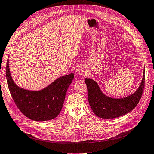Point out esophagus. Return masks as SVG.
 Returning a JSON list of instances; mask_svg holds the SVG:
<instances>
[{
  "label": "esophagus",
  "instance_id": "esophagus-1",
  "mask_svg": "<svg viewBox=\"0 0 154 154\" xmlns=\"http://www.w3.org/2000/svg\"><path fill=\"white\" fill-rule=\"evenodd\" d=\"M76 72L78 73V74L79 75H83L85 73V70L83 69V67H81V66H79L76 69Z\"/></svg>",
  "mask_w": 154,
  "mask_h": 154
}]
</instances>
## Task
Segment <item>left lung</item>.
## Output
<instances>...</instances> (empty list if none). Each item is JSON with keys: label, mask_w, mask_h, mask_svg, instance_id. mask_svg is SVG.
I'll list each match as a JSON object with an SVG mask.
<instances>
[{"label": "left lung", "mask_w": 154, "mask_h": 154, "mask_svg": "<svg viewBox=\"0 0 154 154\" xmlns=\"http://www.w3.org/2000/svg\"><path fill=\"white\" fill-rule=\"evenodd\" d=\"M85 83L88 89V98L94 113L101 119H114L130 112L138 103L145 86V72L137 91L123 98L106 96L101 91L98 83L92 79L86 78Z\"/></svg>", "instance_id": "1"}]
</instances>
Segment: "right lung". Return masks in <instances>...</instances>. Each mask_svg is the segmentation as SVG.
<instances>
[{
    "instance_id": "add662e5",
    "label": "right lung",
    "mask_w": 154,
    "mask_h": 154,
    "mask_svg": "<svg viewBox=\"0 0 154 154\" xmlns=\"http://www.w3.org/2000/svg\"><path fill=\"white\" fill-rule=\"evenodd\" d=\"M6 78L12 97L20 111L29 119L43 122L52 120L60 114L74 74L71 73L57 78L41 90H27L19 87L13 81L8 59Z\"/></svg>"
}]
</instances>
